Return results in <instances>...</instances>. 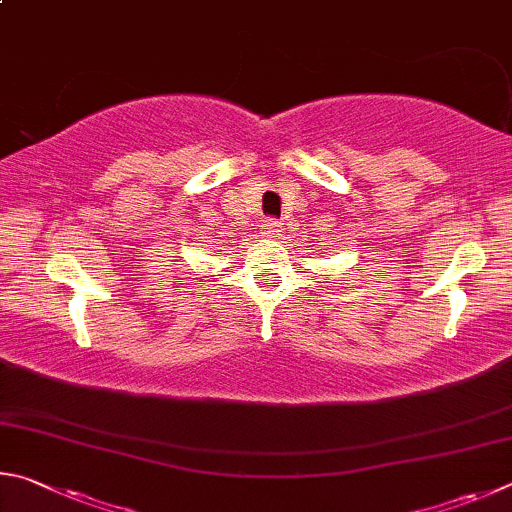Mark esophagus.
I'll list each match as a JSON object with an SVG mask.
<instances>
[{
  "label": "esophagus",
  "instance_id": "esophagus-1",
  "mask_svg": "<svg viewBox=\"0 0 512 512\" xmlns=\"http://www.w3.org/2000/svg\"><path fill=\"white\" fill-rule=\"evenodd\" d=\"M281 224L276 222V220H265V224H263V229H265V233L267 236H272V238H276V233H279L281 229Z\"/></svg>",
  "mask_w": 512,
  "mask_h": 512
}]
</instances>
